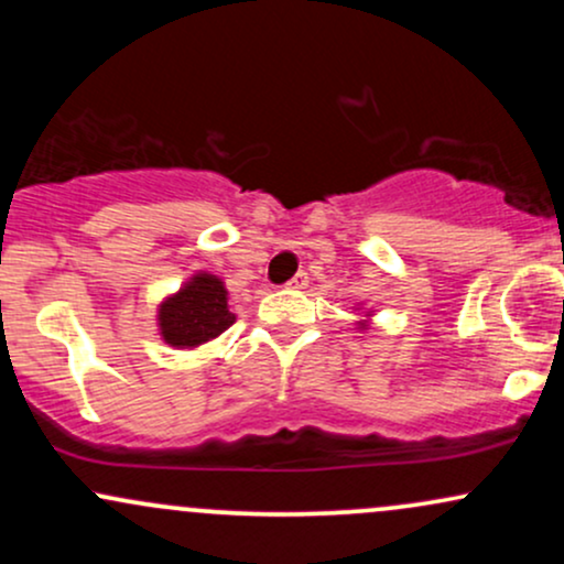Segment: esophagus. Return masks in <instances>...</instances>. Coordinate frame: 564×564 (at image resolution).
<instances>
[{"label":"esophagus","instance_id":"esophagus-1","mask_svg":"<svg viewBox=\"0 0 564 564\" xmlns=\"http://www.w3.org/2000/svg\"><path fill=\"white\" fill-rule=\"evenodd\" d=\"M289 289H304L307 286V273H304V270H300V273H296L294 278H291V281L286 283Z\"/></svg>","mask_w":564,"mask_h":564}]
</instances>
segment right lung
Returning <instances> with one entry per match:
<instances>
[{
  "label": "right lung",
  "mask_w": 564,
  "mask_h": 564,
  "mask_svg": "<svg viewBox=\"0 0 564 564\" xmlns=\"http://www.w3.org/2000/svg\"><path fill=\"white\" fill-rule=\"evenodd\" d=\"M228 291L215 275L200 273L159 310L161 334L172 347H196L232 326Z\"/></svg>",
  "instance_id": "1"
}]
</instances>
